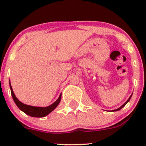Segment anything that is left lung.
I'll return each instance as SVG.
<instances>
[{
	"instance_id": "8db88e82",
	"label": "left lung",
	"mask_w": 146,
	"mask_h": 146,
	"mask_svg": "<svg viewBox=\"0 0 146 146\" xmlns=\"http://www.w3.org/2000/svg\"><path fill=\"white\" fill-rule=\"evenodd\" d=\"M131 96H132V95H131V96H130V98H129V100H127V101H126V102H125V103H124V104H123V105H122V106H121V107H119V108H118V109H117V110H113V111H119V110H121V109H122V108H123V107H124V106H125V105H126V104H127V103H128V102H129V100H130L131 98Z\"/></svg>"
}]
</instances>
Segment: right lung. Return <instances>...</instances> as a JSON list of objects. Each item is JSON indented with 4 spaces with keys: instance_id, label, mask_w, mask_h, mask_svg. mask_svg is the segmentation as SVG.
Masks as SVG:
<instances>
[{
    "instance_id": "right-lung-1",
    "label": "right lung",
    "mask_w": 146,
    "mask_h": 146,
    "mask_svg": "<svg viewBox=\"0 0 146 146\" xmlns=\"http://www.w3.org/2000/svg\"><path fill=\"white\" fill-rule=\"evenodd\" d=\"M10 91H11V95L13 97V99L14 100L15 103L16 104V105L18 107V108L20 110L23 111V112L25 113L27 115L30 116L32 117H46V115H48L49 113H51L57 106L58 105V104L60 103L61 99V94L60 95L59 98L57 99V100L55 102L53 103L51 105L48 106V107H33V106L30 105H27V104H25L23 103H22L21 102L19 101L18 99L15 97L14 92H13V88H12L11 84L10 82Z\"/></svg>"
}]
</instances>
